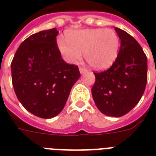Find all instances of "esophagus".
Returning <instances> with one entry per match:
<instances>
[{"instance_id": "1", "label": "esophagus", "mask_w": 156, "mask_h": 156, "mask_svg": "<svg viewBox=\"0 0 156 156\" xmlns=\"http://www.w3.org/2000/svg\"><path fill=\"white\" fill-rule=\"evenodd\" d=\"M79 71H80L81 74H83V73H86L87 72H88L87 69H86L85 68H83V67H80V68H79Z\"/></svg>"}]
</instances>
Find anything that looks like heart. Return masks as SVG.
Instances as JSON below:
<instances>
[{
    "label": "heart",
    "instance_id": "heart-1",
    "mask_svg": "<svg viewBox=\"0 0 156 156\" xmlns=\"http://www.w3.org/2000/svg\"><path fill=\"white\" fill-rule=\"evenodd\" d=\"M66 40H59L57 48L69 64L78 63L83 56L95 70L108 69L116 61L120 49V39L114 30L104 28L69 30Z\"/></svg>",
    "mask_w": 156,
    "mask_h": 156
}]
</instances>
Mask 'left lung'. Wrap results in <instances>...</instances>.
<instances>
[{
  "mask_svg": "<svg viewBox=\"0 0 156 156\" xmlns=\"http://www.w3.org/2000/svg\"><path fill=\"white\" fill-rule=\"evenodd\" d=\"M121 47L112 66L106 71L95 73L91 89L98 109L108 116L120 117L137 105L147 81V58L133 37L115 27Z\"/></svg>",
  "mask_w": 156,
  "mask_h": 156,
  "instance_id": "left-lung-1",
  "label": "left lung"
}]
</instances>
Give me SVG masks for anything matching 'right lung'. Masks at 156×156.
<instances>
[{
  "instance_id": "obj_1",
  "label": "right lung",
  "mask_w": 156,
  "mask_h": 156,
  "mask_svg": "<svg viewBox=\"0 0 156 156\" xmlns=\"http://www.w3.org/2000/svg\"><path fill=\"white\" fill-rule=\"evenodd\" d=\"M56 28L33 34L20 44L11 63L12 83L19 102L44 119L57 116L80 78L78 67L61 58Z\"/></svg>"
}]
</instances>
